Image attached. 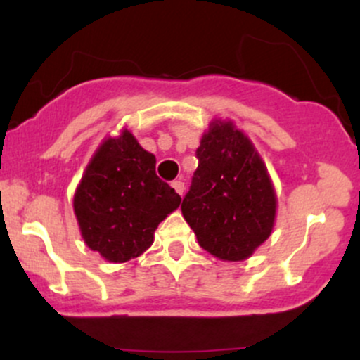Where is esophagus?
<instances>
[{
    "label": "esophagus",
    "mask_w": 360,
    "mask_h": 360,
    "mask_svg": "<svg viewBox=\"0 0 360 360\" xmlns=\"http://www.w3.org/2000/svg\"><path fill=\"white\" fill-rule=\"evenodd\" d=\"M172 188L176 189V193L177 194H181V196H183V193H184V183L181 179H177V181H172Z\"/></svg>",
    "instance_id": "esophagus-1"
}]
</instances>
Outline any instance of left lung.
Masks as SVG:
<instances>
[{"instance_id":"1","label":"left lung","mask_w":360,"mask_h":360,"mask_svg":"<svg viewBox=\"0 0 360 360\" xmlns=\"http://www.w3.org/2000/svg\"><path fill=\"white\" fill-rule=\"evenodd\" d=\"M198 169L181 212L206 252L249 259L274 229L278 198L262 157L232 120H213L196 150Z\"/></svg>"}]
</instances>
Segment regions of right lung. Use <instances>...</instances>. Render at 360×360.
I'll return each instance as SVG.
<instances>
[{"instance_id":"obj_1","label":"right lung","mask_w":360,"mask_h":360,"mask_svg":"<svg viewBox=\"0 0 360 360\" xmlns=\"http://www.w3.org/2000/svg\"><path fill=\"white\" fill-rule=\"evenodd\" d=\"M179 205V194L155 174V155L127 128L100 143L72 200L82 240L115 264L142 255Z\"/></svg>"}]
</instances>
